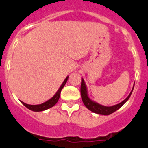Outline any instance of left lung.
Instances as JSON below:
<instances>
[{"label": "left lung", "mask_w": 148, "mask_h": 148, "mask_svg": "<svg viewBox=\"0 0 148 148\" xmlns=\"http://www.w3.org/2000/svg\"><path fill=\"white\" fill-rule=\"evenodd\" d=\"M130 92V94L129 95V96L125 99L124 101H122L121 103H118V104L114 105V106H104L102 105H100L99 103L92 101V100L90 99V98L88 97V93H87V89H86V84H85L84 80L81 79V98H82V101L84 102V105L86 106V108H88L90 111H92L93 113H97V114L100 115H108L111 114V113H114L115 111H116L117 110L119 109L125 103L126 101L130 99L131 95H132V91Z\"/></svg>", "instance_id": "left-lung-1"}]
</instances>
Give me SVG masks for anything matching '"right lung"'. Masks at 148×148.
<instances>
[{
	"instance_id": "add662e5",
	"label": "right lung",
	"mask_w": 148,
	"mask_h": 148,
	"mask_svg": "<svg viewBox=\"0 0 148 148\" xmlns=\"http://www.w3.org/2000/svg\"><path fill=\"white\" fill-rule=\"evenodd\" d=\"M68 78L69 76H67V77H66V79H64L63 83H62V85H61V86L58 89V90L57 91V92L55 94V95L51 99L48 100V101H46V102L41 103V104H38V105L27 104V103L23 102V101H21V103H23L26 108H28V109L31 110V111H36V112L45 111V110L49 109V108H51V107L53 106L54 105L58 102V101L59 98H60V96L61 90H62V89L63 88L64 85H65L66 83H67Z\"/></svg>"
}]
</instances>
